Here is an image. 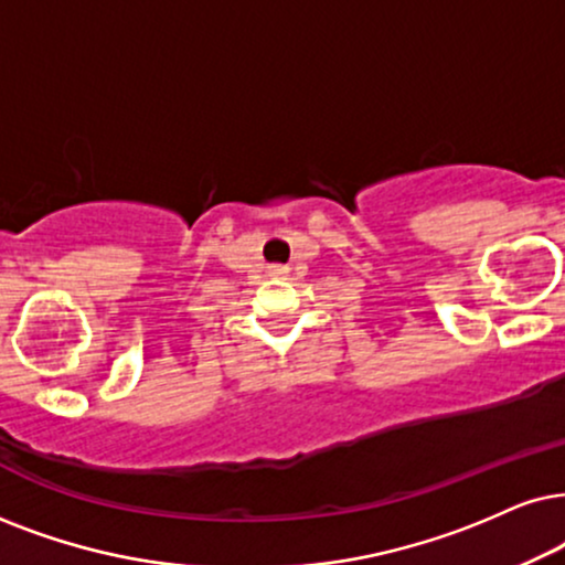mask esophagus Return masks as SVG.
Returning a JSON list of instances; mask_svg holds the SVG:
<instances>
[{
  "mask_svg": "<svg viewBox=\"0 0 565 565\" xmlns=\"http://www.w3.org/2000/svg\"><path fill=\"white\" fill-rule=\"evenodd\" d=\"M287 274H289V268H284V266L270 268V276H287Z\"/></svg>",
  "mask_w": 565,
  "mask_h": 565,
  "instance_id": "esophagus-1",
  "label": "esophagus"
}]
</instances>
